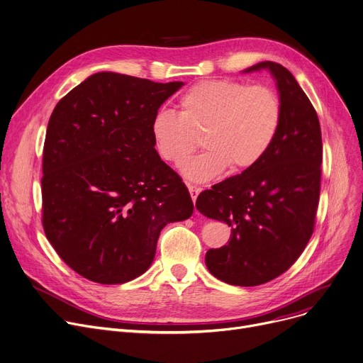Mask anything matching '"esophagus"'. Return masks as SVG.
<instances>
[{"label": "esophagus", "mask_w": 363, "mask_h": 363, "mask_svg": "<svg viewBox=\"0 0 363 363\" xmlns=\"http://www.w3.org/2000/svg\"><path fill=\"white\" fill-rule=\"evenodd\" d=\"M187 189H189V191H190L191 201H193V202H196V199H198V194L201 193V187H196V186H193V184H187Z\"/></svg>", "instance_id": "esophagus-1"}]
</instances>
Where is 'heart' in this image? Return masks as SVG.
Listing matches in <instances>:
<instances>
[{
    "label": "heart",
    "instance_id": "b5f03b06",
    "mask_svg": "<svg viewBox=\"0 0 363 363\" xmlns=\"http://www.w3.org/2000/svg\"><path fill=\"white\" fill-rule=\"evenodd\" d=\"M179 107V115L157 111L151 136L164 162L182 165L202 135L206 151L183 167L194 182H208L227 165L233 173L252 169L272 147L282 122V101L272 87L235 79L201 81L182 96Z\"/></svg>",
    "mask_w": 363,
    "mask_h": 363
}]
</instances>
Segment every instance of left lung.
I'll return each instance as SVG.
<instances>
[{
    "label": "left lung",
    "instance_id": "8db88e82",
    "mask_svg": "<svg viewBox=\"0 0 363 363\" xmlns=\"http://www.w3.org/2000/svg\"><path fill=\"white\" fill-rule=\"evenodd\" d=\"M277 81L282 122L266 155L252 169L203 190L196 208L231 227L227 245L205 256L209 272L235 286H257L285 273L315 225L323 141L317 111L281 64L260 62Z\"/></svg>",
    "mask_w": 363,
    "mask_h": 363
}]
</instances>
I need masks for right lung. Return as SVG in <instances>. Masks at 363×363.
Returning <instances> with one entry per match:
<instances>
[{"label":"right lung","instance_id":"right-lung-1","mask_svg":"<svg viewBox=\"0 0 363 363\" xmlns=\"http://www.w3.org/2000/svg\"><path fill=\"white\" fill-rule=\"evenodd\" d=\"M183 82L97 72L55 106L42 162V225L58 256L103 285L141 276L161 230L193 213L155 152L151 121Z\"/></svg>","mask_w":363,"mask_h":363}]
</instances>
